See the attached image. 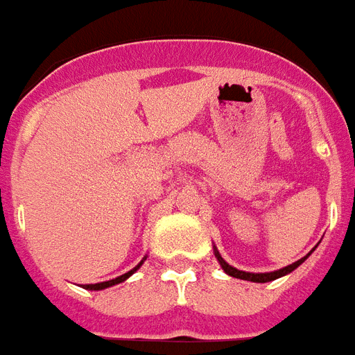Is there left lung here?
Listing matches in <instances>:
<instances>
[{"label": "left lung", "mask_w": 355, "mask_h": 355, "mask_svg": "<svg viewBox=\"0 0 355 355\" xmlns=\"http://www.w3.org/2000/svg\"><path fill=\"white\" fill-rule=\"evenodd\" d=\"M314 249H312V251L309 252L306 256H303L302 260L294 261V263L287 265V267H282V269H278V270H272V272H245V270H240V269H236V267H233V265H229L227 261L222 258V254L218 252V249H216V247H213L214 256H216V260H218V263H220V267L223 269V272L229 274V276H233V278L245 279V282H254V284H267V282L278 279V278H282V276H287V274L293 272L294 269H297V267H300V265H302L303 261H305L306 258L312 254V252H314Z\"/></svg>", "instance_id": "obj_1"}]
</instances>
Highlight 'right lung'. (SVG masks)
I'll list each match as a JSON object with an SVG mask.
<instances>
[{
  "mask_svg": "<svg viewBox=\"0 0 355 355\" xmlns=\"http://www.w3.org/2000/svg\"><path fill=\"white\" fill-rule=\"evenodd\" d=\"M146 258H148V256H144V258H142V260H141V263L135 265V267H133L132 270H128V272L121 274V276H117V278L108 279V282H101V284H88V285H83V288H88V291H103V288H108V287H113V285L122 284V282H126V279L130 278V276H132V274H135L137 270L141 269V265L144 263Z\"/></svg>",
  "mask_w": 355,
  "mask_h": 355,
  "instance_id": "1",
  "label": "right lung"
}]
</instances>
